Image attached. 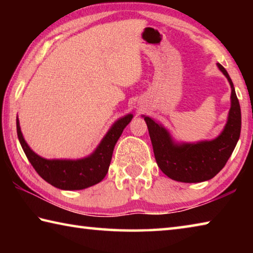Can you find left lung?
I'll list each match as a JSON object with an SVG mask.
<instances>
[{
	"label": "left lung",
	"mask_w": 253,
	"mask_h": 253,
	"mask_svg": "<svg viewBox=\"0 0 253 253\" xmlns=\"http://www.w3.org/2000/svg\"><path fill=\"white\" fill-rule=\"evenodd\" d=\"M217 67L228 78L232 91L228 123L215 139L177 145L164 127L158 125L152 118L144 116L158 168L174 181L199 183L211 179L224 168L239 140L241 132V109L237 93L228 72L220 63H217Z\"/></svg>",
	"instance_id": "obj_1"
}]
</instances>
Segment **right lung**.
I'll return each mask as SVG.
<instances>
[{"mask_svg":"<svg viewBox=\"0 0 253 253\" xmlns=\"http://www.w3.org/2000/svg\"><path fill=\"white\" fill-rule=\"evenodd\" d=\"M131 118L132 115L129 114L117 121L107 132L96 151L90 156L78 161L44 160L32 152L25 143L19 121H16V131L29 162L45 182L61 190H84L104 179L108 172L115 145Z\"/></svg>","mask_w":253,"mask_h":253,"instance_id":"1","label":"right lung"}]
</instances>
